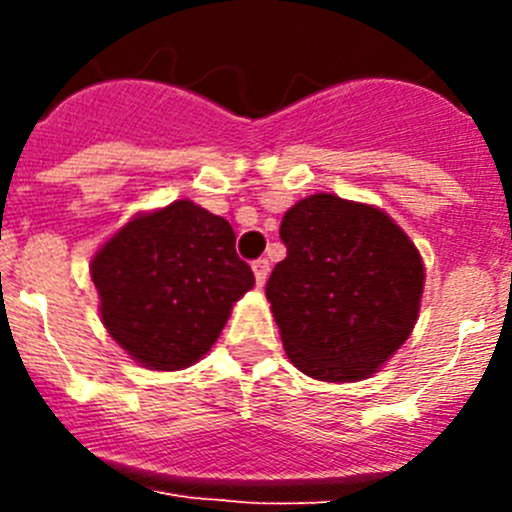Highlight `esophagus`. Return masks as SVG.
<instances>
[{
	"mask_svg": "<svg viewBox=\"0 0 512 512\" xmlns=\"http://www.w3.org/2000/svg\"><path fill=\"white\" fill-rule=\"evenodd\" d=\"M253 274H256V284H259V287H264L266 279H269V261L266 259L253 261Z\"/></svg>",
	"mask_w": 512,
	"mask_h": 512,
	"instance_id": "1",
	"label": "esophagus"
}]
</instances>
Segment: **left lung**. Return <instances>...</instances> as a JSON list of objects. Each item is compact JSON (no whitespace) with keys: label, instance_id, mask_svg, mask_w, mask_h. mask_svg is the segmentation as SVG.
<instances>
[{"label":"left lung","instance_id":"obj_1","mask_svg":"<svg viewBox=\"0 0 512 512\" xmlns=\"http://www.w3.org/2000/svg\"><path fill=\"white\" fill-rule=\"evenodd\" d=\"M279 238L287 259L266 282L284 351L320 382L379 372L413 333L425 266L384 210L336 194L289 207Z\"/></svg>","mask_w":512,"mask_h":512}]
</instances>
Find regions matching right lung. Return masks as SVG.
Listing matches in <instances>:
<instances>
[{
  "label": "right lung",
  "instance_id": "right-lung-1",
  "mask_svg": "<svg viewBox=\"0 0 512 512\" xmlns=\"http://www.w3.org/2000/svg\"><path fill=\"white\" fill-rule=\"evenodd\" d=\"M89 271L107 333L156 372L200 361L256 282L228 220L189 200L135 215Z\"/></svg>",
  "mask_w": 512,
  "mask_h": 512
}]
</instances>
